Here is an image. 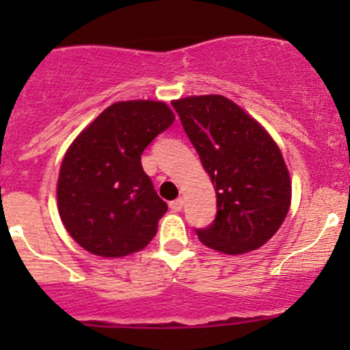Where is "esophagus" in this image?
Listing matches in <instances>:
<instances>
[{
    "mask_svg": "<svg viewBox=\"0 0 350 350\" xmlns=\"http://www.w3.org/2000/svg\"><path fill=\"white\" fill-rule=\"evenodd\" d=\"M183 204H185L183 198H178V200L171 201V203H169V206H171V210H174V211H181L183 210Z\"/></svg>",
    "mask_w": 350,
    "mask_h": 350,
    "instance_id": "1",
    "label": "esophagus"
}]
</instances>
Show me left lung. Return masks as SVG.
<instances>
[{
	"instance_id": "left-lung-1",
	"label": "left lung",
	"mask_w": 350,
	"mask_h": 350,
	"mask_svg": "<svg viewBox=\"0 0 350 350\" xmlns=\"http://www.w3.org/2000/svg\"><path fill=\"white\" fill-rule=\"evenodd\" d=\"M217 191V217L198 239L224 254L259 249L283 225L289 172L269 133L220 94L172 101Z\"/></svg>"
}]
</instances>
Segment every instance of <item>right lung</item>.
<instances>
[{
    "instance_id": "1",
    "label": "right lung",
    "mask_w": 350,
    "mask_h": 350,
    "mask_svg": "<svg viewBox=\"0 0 350 350\" xmlns=\"http://www.w3.org/2000/svg\"><path fill=\"white\" fill-rule=\"evenodd\" d=\"M174 122L162 101H118L67 149L57 183L59 215L88 252L123 257L144 249L167 204L144 172L140 155Z\"/></svg>"
}]
</instances>
